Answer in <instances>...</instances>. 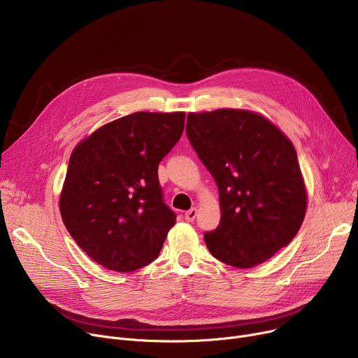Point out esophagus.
I'll return each instance as SVG.
<instances>
[{
	"label": "esophagus",
	"instance_id": "obj_1",
	"mask_svg": "<svg viewBox=\"0 0 358 358\" xmlns=\"http://www.w3.org/2000/svg\"><path fill=\"white\" fill-rule=\"evenodd\" d=\"M196 216H197V208H196V207L189 208V210L185 211V214H184V217H185L187 222H194Z\"/></svg>",
	"mask_w": 358,
	"mask_h": 358
}]
</instances>
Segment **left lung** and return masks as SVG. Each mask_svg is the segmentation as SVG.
Returning a JSON list of instances; mask_svg holds the SVG:
<instances>
[{
  "label": "left lung",
  "instance_id": "left-lung-1",
  "mask_svg": "<svg viewBox=\"0 0 358 358\" xmlns=\"http://www.w3.org/2000/svg\"><path fill=\"white\" fill-rule=\"evenodd\" d=\"M185 131L219 187L220 224L204 234L210 253L249 269L288 246L308 201L291 139L266 116L230 108L189 112Z\"/></svg>",
  "mask_w": 358,
  "mask_h": 358
}]
</instances>
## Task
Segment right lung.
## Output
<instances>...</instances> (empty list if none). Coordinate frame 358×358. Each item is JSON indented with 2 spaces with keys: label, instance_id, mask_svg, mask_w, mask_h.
<instances>
[{
  "label": "right lung",
  "instance_id": "obj_1",
  "mask_svg": "<svg viewBox=\"0 0 358 358\" xmlns=\"http://www.w3.org/2000/svg\"><path fill=\"white\" fill-rule=\"evenodd\" d=\"M184 112H135L83 138L70 155L62 220L82 250L115 272L145 266L176 214L162 201L158 164L184 131Z\"/></svg>",
  "mask_w": 358,
  "mask_h": 358
}]
</instances>
